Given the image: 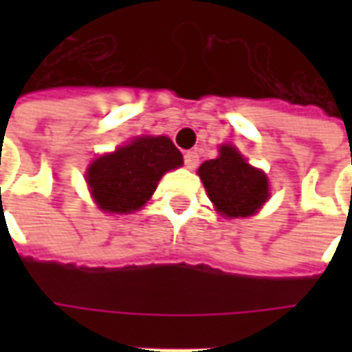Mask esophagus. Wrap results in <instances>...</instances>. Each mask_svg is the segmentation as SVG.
<instances>
[{"mask_svg":"<svg viewBox=\"0 0 352 352\" xmlns=\"http://www.w3.org/2000/svg\"><path fill=\"white\" fill-rule=\"evenodd\" d=\"M199 162V156L196 151H188V153L184 154V166L188 169H194L196 166H198Z\"/></svg>","mask_w":352,"mask_h":352,"instance_id":"esophagus-1","label":"esophagus"}]
</instances>
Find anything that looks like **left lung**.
<instances>
[{"instance_id":"1","label":"left lung","mask_w":352,"mask_h":352,"mask_svg":"<svg viewBox=\"0 0 352 352\" xmlns=\"http://www.w3.org/2000/svg\"><path fill=\"white\" fill-rule=\"evenodd\" d=\"M209 199L226 217H249L264 206L270 196L267 179L251 168L234 146H221V156L199 166Z\"/></svg>"}]
</instances>
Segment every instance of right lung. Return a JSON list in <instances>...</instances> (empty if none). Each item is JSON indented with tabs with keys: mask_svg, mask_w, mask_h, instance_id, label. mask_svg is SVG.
Listing matches in <instances>:
<instances>
[{
	"mask_svg": "<svg viewBox=\"0 0 352 352\" xmlns=\"http://www.w3.org/2000/svg\"><path fill=\"white\" fill-rule=\"evenodd\" d=\"M183 166V154L169 138H138L133 143L105 154L88 168V186L100 209L131 213L153 196L160 177Z\"/></svg>",
	"mask_w": 352,
	"mask_h": 352,
	"instance_id": "1",
	"label": "right lung"
}]
</instances>
